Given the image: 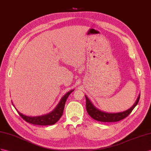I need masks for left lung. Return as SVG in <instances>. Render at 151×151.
<instances>
[{"mask_svg": "<svg viewBox=\"0 0 151 151\" xmlns=\"http://www.w3.org/2000/svg\"><path fill=\"white\" fill-rule=\"evenodd\" d=\"M140 95H139L137 99V101L134 103V105L132 106V107H131L129 109L122 111V112L111 114L107 113L105 112V111H103L98 109L97 108H96L94 106L93 104L91 102L90 100L88 99V98L86 96V109L88 114L89 115L92 119L96 120V121L104 122H117L126 118L131 114V111L134 109V108L137 105V104L139 101V99H140Z\"/></svg>", "mask_w": 151, "mask_h": 151, "instance_id": "obj_1", "label": "left lung"}]
</instances>
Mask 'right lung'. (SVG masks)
Returning <instances> with one entry per match:
<instances>
[{"instance_id": "right-lung-1", "label": "right lung", "mask_w": 151, "mask_h": 151, "mask_svg": "<svg viewBox=\"0 0 151 151\" xmlns=\"http://www.w3.org/2000/svg\"><path fill=\"white\" fill-rule=\"evenodd\" d=\"M74 91L72 90L69 92H67L63 98H62L58 104L56 108L51 112H50L46 115L37 116V117H29V116H26L24 114H21L20 112L17 110L18 114L20 115V117L30 124L34 125H41V126H48V125H52L55 124L60 118L63 115L64 106L65 101H66L67 98L71 92Z\"/></svg>"}]
</instances>
